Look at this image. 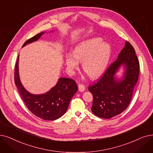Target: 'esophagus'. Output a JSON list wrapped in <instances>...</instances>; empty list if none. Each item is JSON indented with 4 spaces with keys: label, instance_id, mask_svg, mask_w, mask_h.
Returning <instances> with one entry per match:
<instances>
[{
    "label": "esophagus",
    "instance_id": "esophagus-1",
    "mask_svg": "<svg viewBox=\"0 0 153 153\" xmlns=\"http://www.w3.org/2000/svg\"><path fill=\"white\" fill-rule=\"evenodd\" d=\"M78 89L80 92H83L85 91V85L82 84H79L78 85Z\"/></svg>",
    "mask_w": 153,
    "mask_h": 153
}]
</instances>
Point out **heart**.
<instances>
[{"label":"heart","instance_id":"obj_1","mask_svg":"<svg viewBox=\"0 0 153 153\" xmlns=\"http://www.w3.org/2000/svg\"><path fill=\"white\" fill-rule=\"evenodd\" d=\"M112 48L110 44L103 42L101 38L95 37L79 43L74 52L65 55V64L68 71L74 74L78 68L79 61H82L83 70L91 78L101 74L110 61Z\"/></svg>","mask_w":153,"mask_h":153}]
</instances>
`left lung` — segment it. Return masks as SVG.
Masks as SVG:
<instances>
[{"mask_svg": "<svg viewBox=\"0 0 153 153\" xmlns=\"http://www.w3.org/2000/svg\"><path fill=\"white\" fill-rule=\"evenodd\" d=\"M121 65L126 67L122 81L114 74ZM139 73V62L132 45L128 41L117 59L88 89L93 96L91 110L97 117L109 119L121 114L130 104Z\"/></svg>", "mask_w": 153, "mask_h": 153, "instance_id": "1", "label": "left lung"}]
</instances>
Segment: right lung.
<instances>
[{
	"mask_svg": "<svg viewBox=\"0 0 153 153\" xmlns=\"http://www.w3.org/2000/svg\"><path fill=\"white\" fill-rule=\"evenodd\" d=\"M44 34L41 32L23 44L37 41ZM18 60L14 71V81L24 102L29 110L36 116L47 121H54L65 114L71 99L77 91V85L74 79L62 77L57 84L48 92L41 95L32 94L26 91L20 81L18 73Z\"/></svg>",
	"mask_w": 153,
	"mask_h": 153,
	"instance_id": "right-lung-1",
	"label": "right lung"
}]
</instances>
